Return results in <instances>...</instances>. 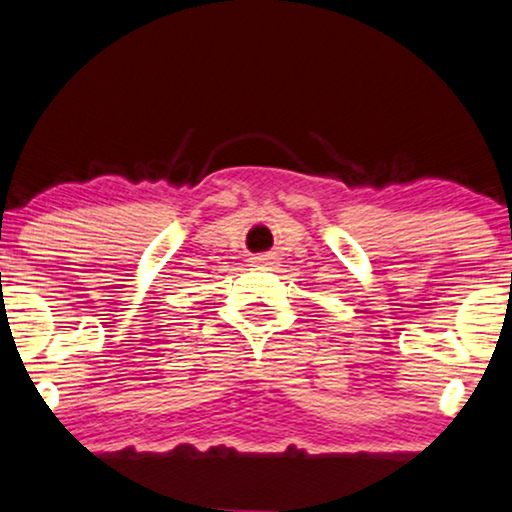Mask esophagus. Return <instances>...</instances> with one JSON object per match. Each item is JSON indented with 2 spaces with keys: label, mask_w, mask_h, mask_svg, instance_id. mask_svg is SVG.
<instances>
[{
  "label": "esophagus",
  "mask_w": 512,
  "mask_h": 512,
  "mask_svg": "<svg viewBox=\"0 0 512 512\" xmlns=\"http://www.w3.org/2000/svg\"><path fill=\"white\" fill-rule=\"evenodd\" d=\"M272 260H274V257H269V255L255 257V262H252V267H269V264H272Z\"/></svg>",
  "instance_id": "esophagus-1"
}]
</instances>
